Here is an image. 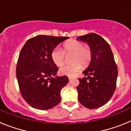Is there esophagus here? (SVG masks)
Returning a JSON list of instances; mask_svg holds the SVG:
<instances>
[{"instance_id":"1","label":"esophagus","mask_w":131,"mask_h":131,"mask_svg":"<svg viewBox=\"0 0 131 131\" xmlns=\"http://www.w3.org/2000/svg\"><path fill=\"white\" fill-rule=\"evenodd\" d=\"M68 79H69V81H70V80L72 79V77H68Z\"/></svg>"}]
</instances>
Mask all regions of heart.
Returning <instances> with one entry per match:
<instances>
[{
    "label": "heart",
    "mask_w": 131,
    "mask_h": 131,
    "mask_svg": "<svg viewBox=\"0 0 131 131\" xmlns=\"http://www.w3.org/2000/svg\"><path fill=\"white\" fill-rule=\"evenodd\" d=\"M72 54L70 62L73 63L65 65L60 68V73L68 76L75 75L81 68L87 66L92 58V51L90 47L84 46V44L79 40L71 39L63 44V50L56 47L52 50L51 59L58 66L63 64L66 60V54Z\"/></svg>",
    "instance_id": "heart-1"
}]
</instances>
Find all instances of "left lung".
Segmentation results:
<instances>
[{"mask_svg": "<svg viewBox=\"0 0 131 131\" xmlns=\"http://www.w3.org/2000/svg\"><path fill=\"white\" fill-rule=\"evenodd\" d=\"M77 40L87 42L92 51L90 64L83 71L87 77L79 79L78 100L87 108H98L106 104L115 92L117 67L110 45L101 36L91 33Z\"/></svg>", "mask_w": 131, "mask_h": 131, "instance_id": "obj_1", "label": "left lung"}]
</instances>
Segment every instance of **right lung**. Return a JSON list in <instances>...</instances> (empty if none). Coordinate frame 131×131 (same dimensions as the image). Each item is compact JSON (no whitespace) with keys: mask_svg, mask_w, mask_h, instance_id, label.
Wrapping results in <instances>:
<instances>
[{"mask_svg":"<svg viewBox=\"0 0 131 131\" xmlns=\"http://www.w3.org/2000/svg\"><path fill=\"white\" fill-rule=\"evenodd\" d=\"M68 37L37 35L27 40L21 50L16 77L21 94L27 104L47 110L61 101L60 91L69 81L66 75L54 77L58 68L51 59V52Z\"/></svg>","mask_w":131,"mask_h":131,"instance_id":"obj_1","label":"right lung"}]
</instances>
